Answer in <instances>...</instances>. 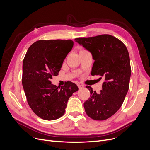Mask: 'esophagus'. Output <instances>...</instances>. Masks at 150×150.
I'll use <instances>...</instances> for the list:
<instances>
[{
  "instance_id": "esophagus-1",
  "label": "esophagus",
  "mask_w": 150,
  "mask_h": 150,
  "mask_svg": "<svg viewBox=\"0 0 150 150\" xmlns=\"http://www.w3.org/2000/svg\"><path fill=\"white\" fill-rule=\"evenodd\" d=\"M78 86L79 89H81V88H84V86L82 85V84H78Z\"/></svg>"
}]
</instances>
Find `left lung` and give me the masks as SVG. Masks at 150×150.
<instances>
[{
    "mask_svg": "<svg viewBox=\"0 0 150 150\" xmlns=\"http://www.w3.org/2000/svg\"><path fill=\"white\" fill-rule=\"evenodd\" d=\"M74 40L92 54L91 75L104 79L99 94L86 86L91 95L84 103L85 111L94 120H107L120 108L128 91L131 69L128 49L120 40L109 34Z\"/></svg>",
    "mask_w": 150,
    "mask_h": 150,
    "instance_id": "obj_1",
    "label": "left lung"
}]
</instances>
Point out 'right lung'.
<instances>
[{
	"label": "right lung",
	"mask_w": 150,
	"mask_h": 150,
	"mask_svg": "<svg viewBox=\"0 0 150 150\" xmlns=\"http://www.w3.org/2000/svg\"><path fill=\"white\" fill-rule=\"evenodd\" d=\"M73 45L72 40H38L29 47L23 60L22 83L27 101L35 114L44 120L61 117L68 99L78 90L70 81L60 88L50 81L58 75Z\"/></svg>",
	"instance_id": "right-lung-1"
}]
</instances>
